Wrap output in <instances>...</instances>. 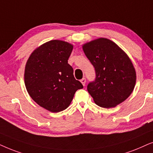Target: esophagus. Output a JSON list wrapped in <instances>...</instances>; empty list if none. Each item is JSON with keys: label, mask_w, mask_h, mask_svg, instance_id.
<instances>
[{"label": "esophagus", "mask_w": 153, "mask_h": 153, "mask_svg": "<svg viewBox=\"0 0 153 153\" xmlns=\"http://www.w3.org/2000/svg\"><path fill=\"white\" fill-rule=\"evenodd\" d=\"M80 82H81V83H82V84L83 86H85V83H86V79H85V78H82V80H80Z\"/></svg>", "instance_id": "34e87169"}]
</instances>
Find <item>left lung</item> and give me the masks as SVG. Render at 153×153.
Masks as SVG:
<instances>
[{
  "label": "left lung",
  "mask_w": 153,
  "mask_h": 153,
  "mask_svg": "<svg viewBox=\"0 0 153 153\" xmlns=\"http://www.w3.org/2000/svg\"><path fill=\"white\" fill-rule=\"evenodd\" d=\"M96 71L87 91L99 106L110 108L125 101L133 91L136 73L129 56L117 44L99 38L82 45Z\"/></svg>",
  "instance_id": "obj_1"
}]
</instances>
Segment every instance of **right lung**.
Returning <instances> with one entry per match:
<instances>
[{
	"instance_id": "add662e5",
	"label": "right lung",
	"mask_w": 153,
	"mask_h": 153,
	"mask_svg": "<svg viewBox=\"0 0 153 153\" xmlns=\"http://www.w3.org/2000/svg\"><path fill=\"white\" fill-rule=\"evenodd\" d=\"M73 48L68 42L50 40L34 50L26 62V90L36 103L52 113L66 109L75 91L83 88L68 64Z\"/></svg>"
}]
</instances>
